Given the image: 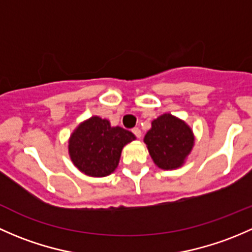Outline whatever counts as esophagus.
Masks as SVG:
<instances>
[{"mask_svg":"<svg viewBox=\"0 0 252 252\" xmlns=\"http://www.w3.org/2000/svg\"><path fill=\"white\" fill-rule=\"evenodd\" d=\"M132 132H133V134L137 137V138H141L142 137V131L138 128V127H134V128H132Z\"/></svg>","mask_w":252,"mask_h":252,"instance_id":"esophagus-1","label":"esophagus"}]
</instances>
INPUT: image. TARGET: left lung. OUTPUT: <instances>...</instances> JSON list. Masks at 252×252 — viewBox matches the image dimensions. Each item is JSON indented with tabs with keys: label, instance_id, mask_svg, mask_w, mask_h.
Returning a JSON list of instances; mask_svg holds the SVG:
<instances>
[{
	"label": "left lung",
	"instance_id": "left-lung-1",
	"mask_svg": "<svg viewBox=\"0 0 252 252\" xmlns=\"http://www.w3.org/2000/svg\"><path fill=\"white\" fill-rule=\"evenodd\" d=\"M154 162L164 170L180 167L194 145L193 132L177 118L164 114L152 123L144 137Z\"/></svg>",
	"mask_w": 252,
	"mask_h": 252
}]
</instances>
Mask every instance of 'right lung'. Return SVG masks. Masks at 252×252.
<instances>
[{"mask_svg":"<svg viewBox=\"0 0 252 252\" xmlns=\"http://www.w3.org/2000/svg\"><path fill=\"white\" fill-rule=\"evenodd\" d=\"M134 139V134L123 127H111L98 116L81 124L69 141V154L81 172L93 177L110 175L119 165L124 145Z\"/></svg>","mask_w":252,"mask_h":252,"instance_id":"1","label":"right lung"}]
</instances>
